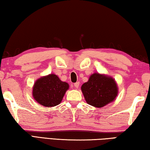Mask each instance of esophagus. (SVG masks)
Here are the masks:
<instances>
[{"mask_svg":"<svg viewBox=\"0 0 150 150\" xmlns=\"http://www.w3.org/2000/svg\"><path fill=\"white\" fill-rule=\"evenodd\" d=\"M74 87L76 88H78V87H79V86H80V82H78L74 83Z\"/></svg>","mask_w":150,"mask_h":150,"instance_id":"esophagus-1","label":"esophagus"}]
</instances>
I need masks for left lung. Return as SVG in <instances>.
Instances as JSON below:
<instances>
[{
  "instance_id": "8db88e82",
  "label": "left lung",
  "mask_w": 150,
  "mask_h": 150,
  "mask_svg": "<svg viewBox=\"0 0 150 150\" xmlns=\"http://www.w3.org/2000/svg\"><path fill=\"white\" fill-rule=\"evenodd\" d=\"M87 103L101 108L113 101L118 95V87L113 78L94 73L81 87Z\"/></svg>"
}]
</instances>
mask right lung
<instances>
[{"label": "right lung", "instance_id": "right-lung-1", "mask_svg": "<svg viewBox=\"0 0 150 150\" xmlns=\"http://www.w3.org/2000/svg\"><path fill=\"white\" fill-rule=\"evenodd\" d=\"M68 88V83L62 82L57 75L51 74L36 80L32 94L38 103L44 107H51L60 103Z\"/></svg>", "mask_w": 150, "mask_h": 150}]
</instances>
